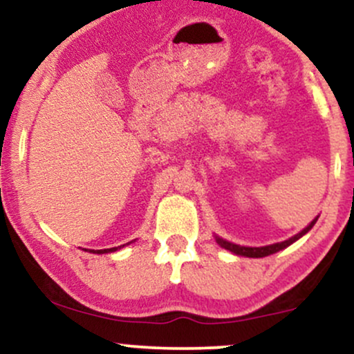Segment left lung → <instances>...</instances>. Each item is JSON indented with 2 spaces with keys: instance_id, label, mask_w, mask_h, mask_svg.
<instances>
[{
  "instance_id": "1",
  "label": "left lung",
  "mask_w": 354,
  "mask_h": 354,
  "mask_svg": "<svg viewBox=\"0 0 354 354\" xmlns=\"http://www.w3.org/2000/svg\"><path fill=\"white\" fill-rule=\"evenodd\" d=\"M318 219V218H316ZM316 219H313V221L310 223V226H306L301 233H298L296 236L286 239V241H281V243H276V245H270V246H263V248H246V246H239V245H233V243L230 241H225V239L218 238L216 236V243L221 248H225V250H230L231 253L234 254H239V256H248V258H263V256H270L273 253H278L279 250H284L286 246L293 245V243L296 241V239H299L303 236V234H306L308 231H310L313 226H315Z\"/></svg>"
}]
</instances>
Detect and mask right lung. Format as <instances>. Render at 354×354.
I'll use <instances>...</instances> for the list:
<instances>
[{"label":"right lung","mask_w":354,"mask_h":354,"mask_svg":"<svg viewBox=\"0 0 354 354\" xmlns=\"http://www.w3.org/2000/svg\"><path fill=\"white\" fill-rule=\"evenodd\" d=\"M118 248H109V250H93V251H89V253H98V254H101V253H109V251H116Z\"/></svg>","instance_id":"obj_1"}]
</instances>
